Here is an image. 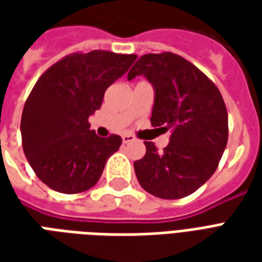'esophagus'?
I'll list each match as a JSON object with an SVG mask.
<instances>
[{"mask_svg":"<svg viewBox=\"0 0 262 262\" xmlns=\"http://www.w3.org/2000/svg\"><path fill=\"white\" fill-rule=\"evenodd\" d=\"M135 139H136V137L133 136V135H130V133H126V135H123V136H122V140H123V143H130V142H133Z\"/></svg>","mask_w":262,"mask_h":262,"instance_id":"esophagus-1","label":"esophagus"}]
</instances>
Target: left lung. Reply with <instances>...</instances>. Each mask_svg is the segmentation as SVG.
Returning a JSON list of instances; mask_svg holds the SVG:
<instances>
[{"label":"left lung","mask_w":262,"mask_h":262,"mask_svg":"<svg viewBox=\"0 0 262 262\" xmlns=\"http://www.w3.org/2000/svg\"><path fill=\"white\" fill-rule=\"evenodd\" d=\"M144 75L154 86L151 125L170 132L160 153L144 142V157L135 161L139 184L161 199H180L208 181L223 156L229 119L219 88L201 70L178 54H143L127 80Z\"/></svg>","instance_id":"obj_1"}]
</instances>
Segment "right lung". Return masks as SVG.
<instances>
[{"instance_id":"1","label":"right lung","mask_w":262,"mask_h":262,"mask_svg":"<svg viewBox=\"0 0 262 262\" xmlns=\"http://www.w3.org/2000/svg\"><path fill=\"white\" fill-rule=\"evenodd\" d=\"M136 59L106 50L77 52L39 77L24 106L20 135L32 170L49 188L80 193L101 178L122 137L97 136L88 118L101 108L106 88Z\"/></svg>"}]
</instances>
